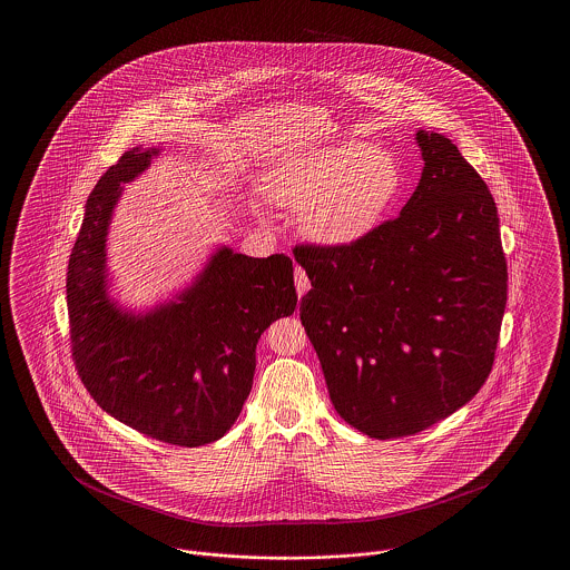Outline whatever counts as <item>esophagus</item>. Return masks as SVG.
I'll use <instances>...</instances> for the list:
<instances>
[{
	"label": "esophagus",
	"mask_w": 570,
	"mask_h": 570,
	"mask_svg": "<svg viewBox=\"0 0 570 570\" xmlns=\"http://www.w3.org/2000/svg\"><path fill=\"white\" fill-rule=\"evenodd\" d=\"M295 286H297L298 297H303L309 291V277L301 267H295Z\"/></svg>",
	"instance_id": "1"
}]
</instances>
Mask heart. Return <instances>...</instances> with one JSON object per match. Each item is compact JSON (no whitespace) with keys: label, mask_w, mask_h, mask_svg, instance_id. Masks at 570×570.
<instances>
[{"label":"heart","mask_w":570,"mask_h":570,"mask_svg":"<svg viewBox=\"0 0 570 570\" xmlns=\"http://www.w3.org/2000/svg\"><path fill=\"white\" fill-rule=\"evenodd\" d=\"M400 190L397 160L358 140L293 156L267 179L272 200L301 209V230L325 245L353 244L367 235Z\"/></svg>","instance_id":"heart-1"}]
</instances>
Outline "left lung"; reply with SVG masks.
Here are the masks:
<instances>
[{"label":"left lung","mask_w":570,"mask_h":570,"mask_svg":"<svg viewBox=\"0 0 570 570\" xmlns=\"http://www.w3.org/2000/svg\"><path fill=\"white\" fill-rule=\"evenodd\" d=\"M423 173L402 214L346 245H297L312 288L301 323L337 414L414 435L485 384L507 307L500 219L481 175L442 135L416 132Z\"/></svg>","instance_id":"8db88e82"}]
</instances>
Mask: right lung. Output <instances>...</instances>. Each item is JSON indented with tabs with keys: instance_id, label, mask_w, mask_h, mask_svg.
<instances>
[{
	"instance_id": "right-lung-1",
	"label": "right lung",
	"mask_w": 570,
	"mask_h": 570,
	"mask_svg": "<svg viewBox=\"0 0 570 570\" xmlns=\"http://www.w3.org/2000/svg\"><path fill=\"white\" fill-rule=\"evenodd\" d=\"M156 154L126 151L87 198L66 275L72 361L89 395L117 421L160 442L203 446L237 421L263 331L297 307L293 261L222 247L177 301L145 316L121 312L107 297L110 214L121 184Z\"/></svg>"
}]
</instances>
